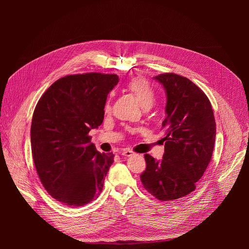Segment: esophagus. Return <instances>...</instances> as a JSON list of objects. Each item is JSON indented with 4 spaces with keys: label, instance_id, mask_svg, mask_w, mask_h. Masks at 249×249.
I'll return each mask as SVG.
<instances>
[{
    "label": "esophagus",
    "instance_id": "1",
    "mask_svg": "<svg viewBox=\"0 0 249 249\" xmlns=\"http://www.w3.org/2000/svg\"><path fill=\"white\" fill-rule=\"evenodd\" d=\"M134 155V153L131 150H123L121 152V156L123 157H132Z\"/></svg>",
    "mask_w": 249,
    "mask_h": 249
}]
</instances>
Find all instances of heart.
<instances>
[{
    "label": "heart",
    "mask_w": 249,
    "mask_h": 249,
    "mask_svg": "<svg viewBox=\"0 0 249 249\" xmlns=\"http://www.w3.org/2000/svg\"><path fill=\"white\" fill-rule=\"evenodd\" d=\"M127 89L131 91L143 108H150L156 101V91L150 83L142 77H135L127 84ZM110 107L109 101L105 105V110Z\"/></svg>",
    "instance_id": "heart-1"
}]
</instances>
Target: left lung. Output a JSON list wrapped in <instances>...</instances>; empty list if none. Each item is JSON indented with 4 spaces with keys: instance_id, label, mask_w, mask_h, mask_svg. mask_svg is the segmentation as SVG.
I'll return each instance as SVG.
<instances>
[{
    "instance_id": "1",
    "label": "left lung",
    "mask_w": 249,
    "mask_h": 249,
    "mask_svg": "<svg viewBox=\"0 0 249 249\" xmlns=\"http://www.w3.org/2000/svg\"><path fill=\"white\" fill-rule=\"evenodd\" d=\"M166 94L164 154L161 160L145 155L141 174L145 189L160 201L188 195L196 188L211 161L216 122L207 95L185 77L165 73L154 77Z\"/></svg>"
}]
</instances>
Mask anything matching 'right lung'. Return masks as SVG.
Here are the masks:
<instances>
[{"instance_id":"add662e5","label":"right lung","mask_w":249,"mask_h":249,"mask_svg":"<svg viewBox=\"0 0 249 249\" xmlns=\"http://www.w3.org/2000/svg\"><path fill=\"white\" fill-rule=\"evenodd\" d=\"M117 75H70L52 84L34 109L30 139L33 161L46 191L70 207L101 193L114 155L96 151L89 135L104 118Z\"/></svg>"}]
</instances>
